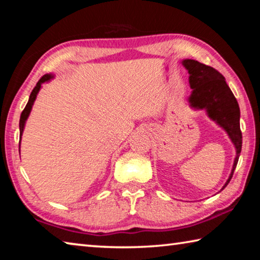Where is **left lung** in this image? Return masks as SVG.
Instances as JSON below:
<instances>
[{
  "label": "left lung",
  "mask_w": 260,
  "mask_h": 260,
  "mask_svg": "<svg viewBox=\"0 0 260 260\" xmlns=\"http://www.w3.org/2000/svg\"><path fill=\"white\" fill-rule=\"evenodd\" d=\"M181 63L189 73V86L191 88L188 98L189 107L193 110H205L210 119L226 132L235 147V159L222 190L234 174L242 149L239 103L225 78L217 70L193 59H183Z\"/></svg>",
  "instance_id": "obj_1"
}]
</instances>
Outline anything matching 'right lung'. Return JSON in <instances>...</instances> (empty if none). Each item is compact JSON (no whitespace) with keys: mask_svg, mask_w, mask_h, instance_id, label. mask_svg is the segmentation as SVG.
I'll return each mask as SVG.
<instances>
[{"mask_svg":"<svg viewBox=\"0 0 260 260\" xmlns=\"http://www.w3.org/2000/svg\"><path fill=\"white\" fill-rule=\"evenodd\" d=\"M54 74L52 73H49V74H45L40 80L38 81L37 86L34 87V89L32 90V93H30L29 95V99H28V102L27 104H26L25 109L23 110V112H21L20 114V120H19V131H20V141H21V135H23V132H24V128H25V124H26V120H27V118L29 116L30 111H32V107L33 104L35 102V100H37V96L39 94V91H40L41 87H42V83L45 82H48L50 81L51 79H54ZM19 149H20V142H19Z\"/></svg>","mask_w":260,"mask_h":260,"instance_id":"obj_1","label":"right lung"}]
</instances>
